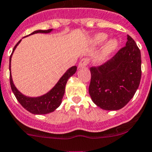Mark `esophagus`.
I'll use <instances>...</instances> for the list:
<instances>
[{
    "instance_id": "obj_1",
    "label": "esophagus",
    "mask_w": 152,
    "mask_h": 152,
    "mask_svg": "<svg viewBox=\"0 0 152 152\" xmlns=\"http://www.w3.org/2000/svg\"><path fill=\"white\" fill-rule=\"evenodd\" d=\"M88 62H89V60H88V59L83 58L82 60H81V61H80V62H79L78 67L81 68V67H86V66L88 65Z\"/></svg>"
}]
</instances>
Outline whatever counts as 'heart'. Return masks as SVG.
Returning <instances> with one entry per match:
<instances>
[{"label": "heart", "mask_w": 152, "mask_h": 152, "mask_svg": "<svg viewBox=\"0 0 152 152\" xmlns=\"http://www.w3.org/2000/svg\"><path fill=\"white\" fill-rule=\"evenodd\" d=\"M108 38V35L104 32H99V33L96 34L95 36L91 38V44L93 46H100ZM119 46L118 40L115 38L110 39L107 40V42H106V44L104 45V46L102 49L101 53L99 55V61H103L106 58H107L108 56H110L111 53L116 50L117 47Z\"/></svg>", "instance_id": "1"}]
</instances>
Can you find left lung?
<instances>
[{"label":"left lung","instance_id":"1","mask_svg":"<svg viewBox=\"0 0 152 152\" xmlns=\"http://www.w3.org/2000/svg\"><path fill=\"white\" fill-rule=\"evenodd\" d=\"M88 92L96 106L118 110L128 103L141 77V51L129 35L126 46L99 67H92Z\"/></svg>","mask_w":152,"mask_h":152}]
</instances>
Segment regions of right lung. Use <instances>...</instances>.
<instances>
[{"mask_svg":"<svg viewBox=\"0 0 152 152\" xmlns=\"http://www.w3.org/2000/svg\"><path fill=\"white\" fill-rule=\"evenodd\" d=\"M53 28L48 30H36L32 32L30 35H33L36 33H50L53 31ZM22 39L18 42L15 46L14 47L13 51L11 53V55L10 56L9 59V71H11V61L12 54L14 51L15 50L17 46L20 43ZM77 71V67L73 66L70 67L64 75L62 77L60 78L57 83L54 85V87L50 89L48 92L38 97H29L26 96L25 95L20 92L14 85L11 74H10V84H11V90L13 91L14 95L16 97L17 100L19 102V103L26 109L27 111L30 112L32 114L36 115H42V114H47L53 112L56 109L60 106V105L62 102L63 96L64 95L65 86L67 84L68 79L75 74Z\"/></svg>","mask_w":152,"mask_h":152,"instance_id":"1","label":"right lung"}]
</instances>
